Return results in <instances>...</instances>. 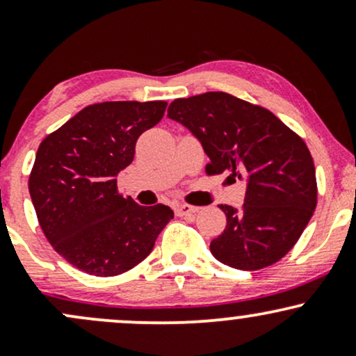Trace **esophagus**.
<instances>
[{"instance_id": "obj_1", "label": "esophagus", "mask_w": 356, "mask_h": 356, "mask_svg": "<svg viewBox=\"0 0 356 356\" xmlns=\"http://www.w3.org/2000/svg\"><path fill=\"white\" fill-rule=\"evenodd\" d=\"M197 211H199V207L191 206V204H179V206L175 207L177 216H191V214H195Z\"/></svg>"}]
</instances>
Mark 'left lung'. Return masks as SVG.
Masks as SVG:
<instances>
[{
    "instance_id": "obj_1",
    "label": "left lung",
    "mask_w": 356,
    "mask_h": 356,
    "mask_svg": "<svg viewBox=\"0 0 356 356\" xmlns=\"http://www.w3.org/2000/svg\"><path fill=\"white\" fill-rule=\"evenodd\" d=\"M167 117L201 140L211 161L207 175L227 172L234 182L248 181L243 209L219 206L227 224L212 239V256L256 271L288 254L318 201L316 172L303 138L268 108L226 92L174 100Z\"/></svg>"
}]
</instances>
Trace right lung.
I'll list each match as a JSON object with an SVG mask.
<instances>
[{"label": "right lung", "instance_id": "obj_1", "mask_svg": "<svg viewBox=\"0 0 356 356\" xmlns=\"http://www.w3.org/2000/svg\"><path fill=\"white\" fill-rule=\"evenodd\" d=\"M165 107L164 100L88 105L40 144L28 181L36 218L53 249L80 271H129L174 219L169 206H138L124 197L115 179Z\"/></svg>", "mask_w": 356, "mask_h": 356}]
</instances>
